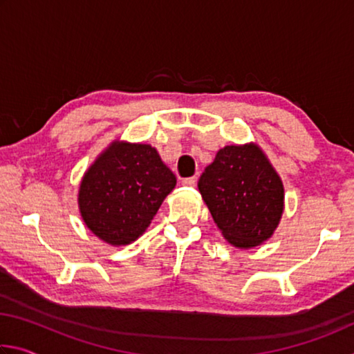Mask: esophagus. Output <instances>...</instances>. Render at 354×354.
Listing matches in <instances>:
<instances>
[{"mask_svg": "<svg viewBox=\"0 0 354 354\" xmlns=\"http://www.w3.org/2000/svg\"><path fill=\"white\" fill-rule=\"evenodd\" d=\"M183 184L187 185V187H194V185L196 184V178H195V176L185 178V179H183Z\"/></svg>", "mask_w": 354, "mask_h": 354, "instance_id": "esophagus-1", "label": "esophagus"}]
</instances>
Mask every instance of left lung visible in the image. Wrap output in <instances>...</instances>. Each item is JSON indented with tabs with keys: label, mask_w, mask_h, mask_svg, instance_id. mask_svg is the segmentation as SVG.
<instances>
[{
	"label": "left lung",
	"mask_w": 354,
	"mask_h": 354,
	"mask_svg": "<svg viewBox=\"0 0 354 354\" xmlns=\"http://www.w3.org/2000/svg\"><path fill=\"white\" fill-rule=\"evenodd\" d=\"M198 190L221 236L236 248L259 247L283 217V181L254 142L218 149Z\"/></svg>",
	"instance_id": "obj_1"
}]
</instances>
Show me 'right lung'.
<instances>
[{
    "mask_svg": "<svg viewBox=\"0 0 354 354\" xmlns=\"http://www.w3.org/2000/svg\"><path fill=\"white\" fill-rule=\"evenodd\" d=\"M176 176L148 143L113 140L81 179L77 207L86 226L101 241L122 247L151 223Z\"/></svg>",
    "mask_w": 354,
    "mask_h": 354,
    "instance_id": "1",
    "label": "right lung"
}]
</instances>
